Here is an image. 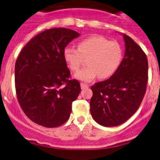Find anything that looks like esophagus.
Segmentation results:
<instances>
[{
    "label": "esophagus",
    "instance_id": "34e87169",
    "mask_svg": "<svg viewBox=\"0 0 160 160\" xmlns=\"http://www.w3.org/2000/svg\"><path fill=\"white\" fill-rule=\"evenodd\" d=\"M80 87H81L82 89H85V88H88L89 86H88V85L87 84V83H80Z\"/></svg>",
    "mask_w": 160,
    "mask_h": 160
}]
</instances>
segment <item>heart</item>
<instances>
[{
	"label": "heart",
	"mask_w": 160,
	"mask_h": 160,
	"mask_svg": "<svg viewBox=\"0 0 160 160\" xmlns=\"http://www.w3.org/2000/svg\"><path fill=\"white\" fill-rule=\"evenodd\" d=\"M63 55L72 72H77L83 58H88V66L75 77L83 81H90L97 76L101 80H105L115 74L123 58V49L116 41H109L102 36H92L80 42L78 49L66 48Z\"/></svg>",
	"instance_id": "1"
}]
</instances>
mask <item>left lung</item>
<instances>
[{
  "label": "left lung",
  "mask_w": 160,
  "mask_h": 160,
  "mask_svg": "<svg viewBox=\"0 0 160 160\" xmlns=\"http://www.w3.org/2000/svg\"><path fill=\"white\" fill-rule=\"evenodd\" d=\"M123 38L126 51L117 71L108 80L91 87V116L105 127H116L126 122L138 109L146 92V55L129 36L123 34Z\"/></svg>",
  "instance_id": "obj_1"
}]
</instances>
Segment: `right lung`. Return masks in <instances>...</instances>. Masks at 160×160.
I'll return each mask as SVG.
<instances>
[{"label":"right lung","instance_id":"1","mask_svg":"<svg viewBox=\"0 0 160 160\" xmlns=\"http://www.w3.org/2000/svg\"><path fill=\"white\" fill-rule=\"evenodd\" d=\"M80 34L66 28L46 29L32 38L18 55L15 66L18 102L26 116L44 128L66 123L80 82L70 79L64 58L67 44Z\"/></svg>","mask_w":160,"mask_h":160}]
</instances>
